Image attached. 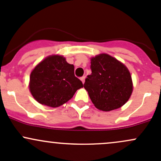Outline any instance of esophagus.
<instances>
[{
  "instance_id": "esophagus-1",
  "label": "esophagus",
  "mask_w": 161,
  "mask_h": 161,
  "mask_svg": "<svg viewBox=\"0 0 161 161\" xmlns=\"http://www.w3.org/2000/svg\"><path fill=\"white\" fill-rule=\"evenodd\" d=\"M80 79H81V81H82V83H84V82H85L86 77H85V76H82V77L80 78Z\"/></svg>"
}]
</instances>
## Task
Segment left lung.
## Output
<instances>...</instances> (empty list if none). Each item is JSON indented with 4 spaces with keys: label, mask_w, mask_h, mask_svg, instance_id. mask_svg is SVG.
<instances>
[{
    "label": "left lung",
    "mask_w": 161,
    "mask_h": 161,
    "mask_svg": "<svg viewBox=\"0 0 161 161\" xmlns=\"http://www.w3.org/2000/svg\"><path fill=\"white\" fill-rule=\"evenodd\" d=\"M92 74L84 88L98 109L109 112L119 109L131 96L133 85L128 68L106 53L92 57Z\"/></svg>",
    "instance_id": "obj_1"
}]
</instances>
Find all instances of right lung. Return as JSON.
Instances as JSON below:
<instances>
[{
	"instance_id": "1",
	"label": "right lung",
	"mask_w": 161,
	"mask_h": 161,
	"mask_svg": "<svg viewBox=\"0 0 161 161\" xmlns=\"http://www.w3.org/2000/svg\"><path fill=\"white\" fill-rule=\"evenodd\" d=\"M74 69L62 55H52L41 61L30 75L28 87L34 99L52 108L67 103L83 87L75 76Z\"/></svg>"
}]
</instances>
